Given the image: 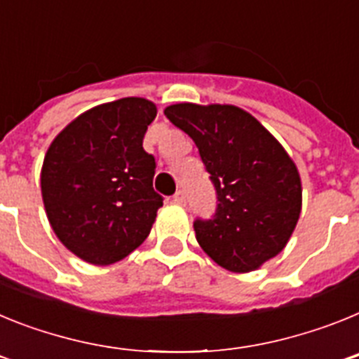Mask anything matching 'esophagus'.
<instances>
[{
	"label": "esophagus",
	"mask_w": 359,
	"mask_h": 359,
	"mask_svg": "<svg viewBox=\"0 0 359 359\" xmlns=\"http://www.w3.org/2000/svg\"><path fill=\"white\" fill-rule=\"evenodd\" d=\"M172 201L176 203V205H185V203H187L185 192H183V190H177L176 194L172 196Z\"/></svg>",
	"instance_id": "34e87169"
}]
</instances>
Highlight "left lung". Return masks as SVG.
Returning <instances> with one entry per match:
<instances>
[{
    "label": "left lung",
    "mask_w": 359,
    "mask_h": 359,
    "mask_svg": "<svg viewBox=\"0 0 359 359\" xmlns=\"http://www.w3.org/2000/svg\"><path fill=\"white\" fill-rule=\"evenodd\" d=\"M165 116L198 145L217 190V212L196 221V239L221 268L248 273L286 248L302 210L297 163L248 111L180 102Z\"/></svg>",
    "instance_id": "obj_1"
}]
</instances>
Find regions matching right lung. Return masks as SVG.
<instances>
[{
  "instance_id": "1",
  "label": "right lung",
  "mask_w": 359,
  "mask_h": 359,
  "mask_svg": "<svg viewBox=\"0 0 359 359\" xmlns=\"http://www.w3.org/2000/svg\"><path fill=\"white\" fill-rule=\"evenodd\" d=\"M156 104L126 97L84 111L53 138L41 196L57 239L95 266L122 261L147 239L161 196L142 142Z\"/></svg>"
}]
</instances>
